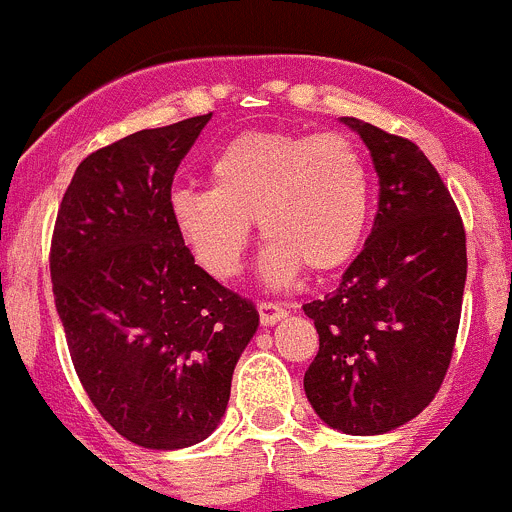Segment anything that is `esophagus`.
I'll use <instances>...</instances> for the list:
<instances>
[{
  "mask_svg": "<svg viewBox=\"0 0 512 512\" xmlns=\"http://www.w3.org/2000/svg\"><path fill=\"white\" fill-rule=\"evenodd\" d=\"M259 316H261V324L274 326V324H279V321L286 319V309L284 306L274 304V301H261Z\"/></svg>",
  "mask_w": 512,
  "mask_h": 512,
  "instance_id": "obj_1",
  "label": "esophagus"
}]
</instances>
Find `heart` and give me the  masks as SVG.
I'll return each mask as SVG.
<instances>
[{"label":"heart","mask_w":512,"mask_h":512,"mask_svg":"<svg viewBox=\"0 0 512 512\" xmlns=\"http://www.w3.org/2000/svg\"><path fill=\"white\" fill-rule=\"evenodd\" d=\"M208 173L211 186L170 188L168 216L216 279L243 269L253 218L269 238L261 271L271 286L291 284L304 266L342 269L367 236L372 180L344 135L246 130L213 153Z\"/></svg>","instance_id":"heart-1"}]
</instances>
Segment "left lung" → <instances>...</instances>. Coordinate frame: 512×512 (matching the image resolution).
<instances>
[{"label": "left lung", "mask_w": 512, "mask_h": 512, "mask_svg": "<svg viewBox=\"0 0 512 512\" xmlns=\"http://www.w3.org/2000/svg\"><path fill=\"white\" fill-rule=\"evenodd\" d=\"M372 155L379 208L337 291L304 304L319 354L304 392L344 435H384L420 415L445 379L467 276L465 228L435 165L410 140L342 118Z\"/></svg>", "instance_id": "8db88e82"}]
</instances>
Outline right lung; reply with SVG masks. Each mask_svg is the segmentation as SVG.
Returning <instances> with one entry per match:
<instances>
[{"mask_svg": "<svg viewBox=\"0 0 512 512\" xmlns=\"http://www.w3.org/2000/svg\"><path fill=\"white\" fill-rule=\"evenodd\" d=\"M211 115L140 130L77 165L52 236V291L72 364L107 425L148 450L203 442L259 329L168 216L180 160Z\"/></svg>", "mask_w": 512, "mask_h": 512, "instance_id": "right-lung-1", "label": "right lung"}]
</instances>
